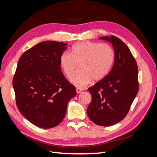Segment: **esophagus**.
Listing matches in <instances>:
<instances>
[{"label": "esophagus", "instance_id": "obj_1", "mask_svg": "<svg viewBox=\"0 0 157 157\" xmlns=\"http://www.w3.org/2000/svg\"><path fill=\"white\" fill-rule=\"evenodd\" d=\"M76 90H77V92L78 94V93H80V92L83 91L82 89L79 88H76Z\"/></svg>", "mask_w": 157, "mask_h": 157}]
</instances>
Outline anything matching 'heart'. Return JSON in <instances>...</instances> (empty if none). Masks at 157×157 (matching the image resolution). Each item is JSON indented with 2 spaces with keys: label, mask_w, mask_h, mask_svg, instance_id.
<instances>
[{
  "label": "heart",
  "mask_w": 157,
  "mask_h": 157,
  "mask_svg": "<svg viewBox=\"0 0 157 157\" xmlns=\"http://www.w3.org/2000/svg\"><path fill=\"white\" fill-rule=\"evenodd\" d=\"M115 59V52L106 43L84 41L75 44L71 52H64L59 64L64 74L71 78L79 63V70L71 78L78 87H84L92 81H100L110 71Z\"/></svg>",
  "instance_id": "obj_1"
}]
</instances>
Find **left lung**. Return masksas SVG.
<instances>
[{"label":"left lung","instance_id":"left-lung-1","mask_svg":"<svg viewBox=\"0 0 157 157\" xmlns=\"http://www.w3.org/2000/svg\"><path fill=\"white\" fill-rule=\"evenodd\" d=\"M99 39L112 43L115 63L105 78L88 89L92 95V101L87 113L96 124L109 126L124 119L129 112L139 90L138 69L124 42L113 35Z\"/></svg>","mask_w":157,"mask_h":157}]
</instances>
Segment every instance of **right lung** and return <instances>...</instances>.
<instances>
[{"mask_svg": "<svg viewBox=\"0 0 157 157\" xmlns=\"http://www.w3.org/2000/svg\"><path fill=\"white\" fill-rule=\"evenodd\" d=\"M67 44L44 41L22 54L13 78L16 105L34 125L54 128L63 121L75 86L61 71L59 57Z\"/></svg>", "mask_w": 157, "mask_h": 157, "instance_id": "add662e5", "label": "right lung"}]
</instances>
